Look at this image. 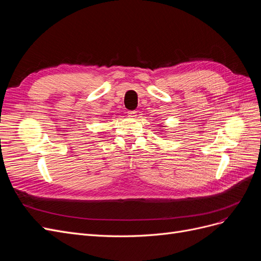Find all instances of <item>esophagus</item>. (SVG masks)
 Listing matches in <instances>:
<instances>
[{
  "label": "esophagus",
  "mask_w": 261,
  "mask_h": 261,
  "mask_svg": "<svg viewBox=\"0 0 261 261\" xmlns=\"http://www.w3.org/2000/svg\"><path fill=\"white\" fill-rule=\"evenodd\" d=\"M127 114H128V116H129L130 118H135V117L137 116V112H136V111H128Z\"/></svg>",
  "instance_id": "34e87169"
}]
</instances>
